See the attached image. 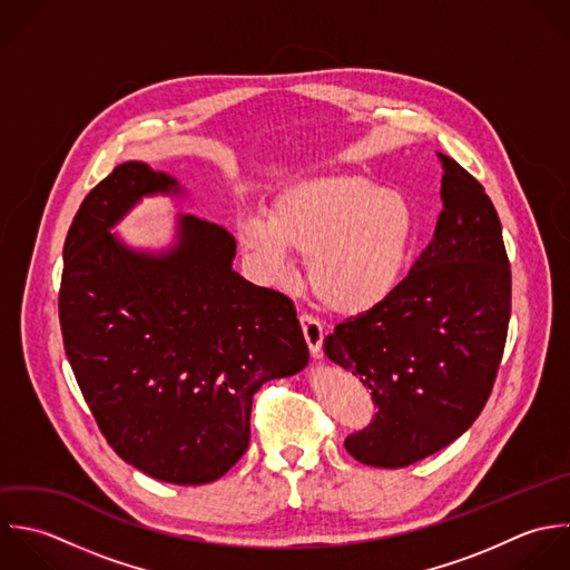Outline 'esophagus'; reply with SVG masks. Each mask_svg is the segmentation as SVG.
I'll return each mask as SVG.
<instances>
[{
  "label": "esophagus",
  "instance_id": "obj_1",
  "mask_svg": "<svg viewBox=\"0 0 570 570\" xmlns=\"http://www.w3.org/2000/svg\"><path fill=\"white\" fill-rule=\"evenodd\" d=\"M299 324H302V331H304V337H306V344L311 348V353L317 357L320 351H322V342H324V326L317 317L308 315V313H302L299 315Z\"/></svg>",
  "mask_w": 570,
  "mask_h": 570
}]
</instances>
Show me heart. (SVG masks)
I'll return each instance as SVG.
<instances>
[{
    "label": "heart",
    "mask_w": 570,
    "mask_h": 570,
    "mask_svg": "<svg viewBox=\"0 0 570 570\" xmlns=\"http://www.w3.org/2000/svg\"><path fill=\"white\" fill-rule=\"evenodd\" d=\"M415 235L409 199L362 175H320L282 188L268 217L239 213L235 237L253 268L275 284L295 277L293 250L306 253L315 297L357 315L402 282Z\"/></svg>",
    "instance_id": "b5f03b06"
}]
</instances>
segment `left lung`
Segmentation results:
<instances>
[{"mask_svg": "<svg viewBox=\"0 0 570 570\" xmlns=\"http://www.w3.org/2000/svg\"><path fill=\"white\" fill-rule=\"evenodd\" d=\"M435 235L380 306L337 324L324 353L360 375L373 422L346 451L380 469L411 466L466 433L480 417L504 355L511 264L484 186L442 155Z\"/></svg>", "mask_w": 570, "mask_h": 570, "instance_id": "8db88e82", "label": "left lung"}]
</instances>
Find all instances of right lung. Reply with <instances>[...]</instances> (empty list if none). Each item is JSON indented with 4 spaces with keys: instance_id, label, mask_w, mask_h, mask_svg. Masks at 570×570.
I'll return each instance as SVG.
<instances>
[{
    "instance_id": "obj_1",
    "label": "right lung",
    "mask_w": 570,
    "mask_h": 570,
    "mask_svg": "<svg viewBox=\"0 0 570 570\" xmlns=\"http://www.w3.org/2000/svg\"><path fill=\"white\" fill-rule=\"evenodd\" d=\"M177 179L124 161L81 202L66 242L59 324L81 395L112 451L181 487L246 453L253 395L308 364L293 302L233 271L235 237L177 217V244L139 253L110 228Z\"/></svg>"
}]
</instances>
